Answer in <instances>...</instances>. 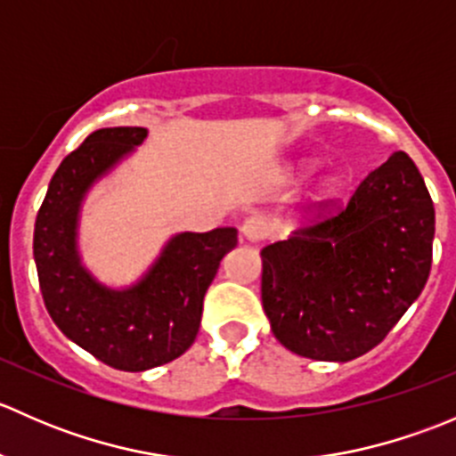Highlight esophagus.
<instances>
[{
	"label": "esophagus",
	"mask_w": 456,
	"mask_h": 456,
	"mask_svg": "<svg viewBox=\"0 0 456 456\" xmlns=\"http://www.w3.org/2000/svg\"><path fill=\"white\" fill-rule=\"evenodd\" d=\"M240 232H242V238H245V240L260 242L266 238V223L262 218H257V216H249V218L242 223Z\"/></svg>",
	"instance_id": "34e87169"
}]
</instances>
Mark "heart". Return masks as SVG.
Segmentation results:
<instances>
[{
    "mask_svg": "<svg viewBox=\"0 0 456 456\" xmlns=\"http://www.w3.org/2000/svg\"><path fill=\"white\" fill-rule=\"evenodd\" d=\"M333 187H335L333 178H324V181L320 183V194H322V196L330 194V191H333Z\"/></svg>",
    "mask_w": 456,
    "mask_h": 456,
    "instance_id": "heart-1",
    "label": "heart"
}]
</instances>
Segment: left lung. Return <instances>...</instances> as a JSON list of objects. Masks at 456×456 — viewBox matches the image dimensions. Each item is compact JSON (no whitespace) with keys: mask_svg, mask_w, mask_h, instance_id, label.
Wrapping results in <instances>:
<instances>
[{"mask_svg":"<svg viewBox=\"0 0 456 456\" xmlns=\"http://www.w3.org/2000/svg\"><path fill=\"white\" fill-rule=\"evenodd\" d=\"M262 249V306L282 346L348 362L375 348L430 275L435 207L419 169L395 151L346 202Z\"/></svg>","mask_w":456,"mask_h":456,"instance_id":"8db88e82","label":"left lung"}]
</instances>
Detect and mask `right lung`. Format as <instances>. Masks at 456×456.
Returning <instances> with one entry per match:
<instances>
[{
  "mask_svg": "<svg viewBox=\"0 0 456 456\" xmlns=\"http://www.w3.org/2000/svg\"><path fill=\"white\" fill-rule=\"evenodd\" d=\"M145 127H105L66 156L35 220L44 305L66 338L112 369L141 372L181 357L200 329L202 300L220 260L238 245L233 227L172 238L136 287L110 291L81 266L77 214L86 190L145 139Z\"/></svg>",
  "mask_w": 456,
  "mask_h": 456,
  "instance_id": "obj_1",
  "label": "right lung"
}]
</instances>
